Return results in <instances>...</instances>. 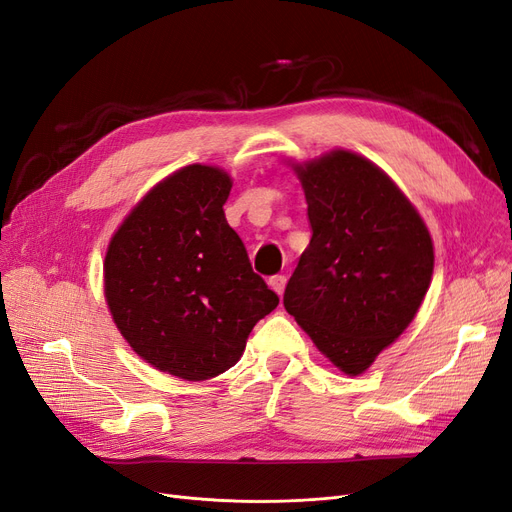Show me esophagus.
I'll list each match as a JSON object with an SVG mask.
<instances>
[{
	"instance_id": "1",
	"label": "esophagus",
	"mask_w": 512,
	"mask_h": 512,
	"mask_svg": "<svg viewBox=\"0 0 512 512\" xmlns=\"http://www.w3.org/2000/svg\"><path fill=\"white\" fill-rule=\"evenodd\" d=\"M285 285H287V276L276 274V276L270 278V287L274 289V293H276L278 297H280L282 293H285Z\"/></svg>"
}]
</instances>
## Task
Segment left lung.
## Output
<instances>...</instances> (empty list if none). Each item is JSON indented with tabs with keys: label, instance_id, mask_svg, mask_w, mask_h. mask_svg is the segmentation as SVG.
<instances>
[{
	"label": "left lung",
	"instance_id": "8db88e82",
	"mask_svg": "<svg viewBox=\"0 0 512 512\" xmlns=\"http://www.w3.org/2000/svg\"><path fill=\"white\" fill-rule=\"evenodd\" d=\"M291 166L312 238L282 304L337 369L361 375L422 306L434 268L430 232L384 170L354 151Z\"/></svg>",
	"mask_w": 512,
	"mask_h": 512
}]
</instances>
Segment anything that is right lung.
<instances>
[{
  "label": "right lung",
  "mask_w": 512,
  "mask_h": 512,
  "mask_svg": "<svg viewBox=\"0 0 512 512\" xmlns=\"http://www.w3.org/2000/svg\"><path fill=\"white\" fill-rule=\"evenodd\" d=\"M232 179L189 164L154 185L113 234L103 263L113 323L143 361L187 382L236 365L278 306L225 221Z\"/></svg>",
  "instance_id": "obj_1"
}]
</instances>
